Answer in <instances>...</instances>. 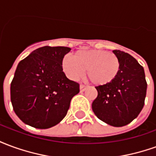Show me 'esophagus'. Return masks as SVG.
<instances>
[{
  "instance_id": "1",
  "label": "esophagus",
  "mask_w": 156,
  "mask_h": 156,
  "mask_svg": "<svg viewBox=\"0 0 156 156\" xmlns=\"http://www.w3.org/2000/svg\"><path fill=\"white\" fill-rule=\"evenodd\" d=\"M87 88H88V87H86L84 85H80V87H79V88H80V92H84L85 90L87 89Z\"/></svg>"
}]
</instances>
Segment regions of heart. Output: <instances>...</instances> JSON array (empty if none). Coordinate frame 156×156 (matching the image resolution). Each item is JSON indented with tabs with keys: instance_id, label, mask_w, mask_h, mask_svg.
Here are the masks:
<instances>
[{
	"instance_id": "heart-1",
	"label": "heart",
	"mask_w": 156,
	"mask_h": 156,
	"mask_svg": "<svg viewBox=\"0 0 156 156\" xmlns=\"http://www.w3.org/2000/svg\"><path fill=\"white\" fill-rule=\"evenodd\" d=\"M62 69L73 81H78L84 75L94 84L104 86L117 78L120 70V62L115 53L105 50H81L73 57L66 55L62 60Z\"/></svg>"
}]
</instances>
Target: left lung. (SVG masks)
I'll list each match as a JSON object with an SVG mask.
<instances>
[{
  "instance_id": "8db88e82",
  "label": "left lung",
  "mask_w": 156,
  "mask_h": 156,
  "mask_svg": "<svg viewBox=\"0 0 156 156\" xmlns=\"http://www.w3.org/2000/svg\"><path fill=\"white\" fill-rule=\"evenodd\" d=\"M120 62V70L114 81L95 87L98 96L92 108L106 124L122 127L129 124L140 113L144 105L147 83L143 67L131 55L114 50Z\"/></svg>"
}]
</instances>
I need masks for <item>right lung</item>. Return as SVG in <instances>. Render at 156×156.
I'll return each instance as SVG.
<instances>
[{
    "instance_id": "obj_1",
    "label": "right lung",
    "mask_w": 156,
    "mask_h": 156,
    "mask_svg": "<svg viewBox=\"0 0 156 156\" xmlns=\"http://www.w3.org/2000/svg\"><path fill=\"white\" fill-rule=\"evenodd\" d=\"M67 47L45 46L20 62L11 83V101L21 120L37 129H48L66 116L79 84L69 80L62 60Z\"/></svg>"
}]
</instances>
